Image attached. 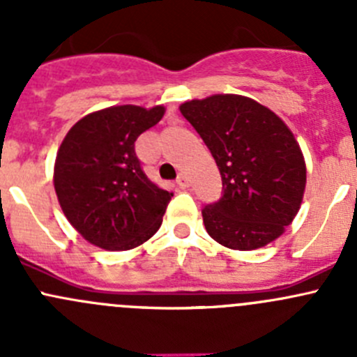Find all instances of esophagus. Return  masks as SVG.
I'll return each instance as SVG.
<instances>
[{"label":"esophagus","mask_w":357,"mask_h":357,"mask_svg":"<svg viewBox=\"0 0 357 357\" xmlns=\"http://www.w3.org/2000/svg\"><path fill=\"white\" fill-rule=\"evenodd\" d=\"M178 185L179 188H188V186L192 185V179H190L188 174H181L178 178Z\"/></svg>","instance_id":"esophagus-1"}]
</instances>
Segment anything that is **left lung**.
Wrapping results in <instances>:
<instances>
[{"label": "left lung", "mask_w": 357, "mask_h": 357, "mask_svg": "<svg viewBox=\"0 0 357 357\" xmlns=\"http://www.w3.org/2000/svg\"><path fill=\"white\" fill-rule=\"evenodd\" d=\"M211 150L222 197L202 215L211 238L255 250L278 238L301 208L305 162L289 126L255 100L212 95L179 107Z\"/></svg>", "instance_id": "left-lung-1"}]
</instances>
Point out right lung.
<instances>
[{"label": "right lung", "mask_w": 357, "mask_h": 357, "mask_svg": "<svg viewBox=\"0 0 357 357\" xmlns=\"http://www.w3.org/2000/svg\"><path fill=\"white\" fill-rule=\"evenodd\" d=\"M164 112L162 105L109 107L82 117L63 138L55 192L68 222L93 245L129 250L160 228L172 193L150 181L135 142Z\"/></svg>", "instance_id": "right-lung-1"}]
</instances>
